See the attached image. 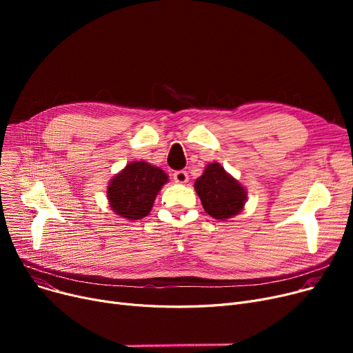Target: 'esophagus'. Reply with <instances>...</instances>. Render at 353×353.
<instances>
[{
	"label": "esophagus",
	"instance_id": "34e87169",
	"mask_svg": "<svg viewBox=\"0 0 353 353\" xmlns=\"http://www.w3.org/2000/svg\"><path fill=\"white\" fill-rule=\"evenodd\" d=\"M173 179L176 183H186L189 180V176L186 170H176L173 173Z\"/></svg>",
	"mask_w": 353,
	"mask_h": 353
}]
</instances>
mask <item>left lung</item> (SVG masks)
<instances>
[{"label": "left lung", "mask_w": 353, "mask_h": 353, "mask_svg": "<svg viewBox=\"0 0 353 353\" xmlns=\"http://www.w3.org/2000/svg\"><path fill=\"white\" fill-rule=\"evenodd\" d=\"M194 189L206 213L217 220L237 214L246 201V190L242 184L217 163L206 167L205 173L196 180Z\"/></svg>", "instance_id": "8db88e82"}]
</instances>
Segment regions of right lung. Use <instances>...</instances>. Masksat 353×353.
<instances>
[{"instance_id": "obj_1", "label": "right lung", "mask_w": 353, "mask_h": 353, "mask_svg": "<svg viewBox=\"0 0 353 353\" xmlns=\"http://www.w3.org/2000/svg\"><path fill=\"white\" fill-rule=\"evenodd\" d=\"M165 181L167 174L159 167L145 161L130 163L108 184L110 206L121 217L139 220L150 213Z\"/></svg>"}]
</instances>
